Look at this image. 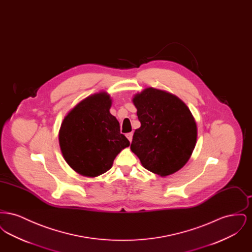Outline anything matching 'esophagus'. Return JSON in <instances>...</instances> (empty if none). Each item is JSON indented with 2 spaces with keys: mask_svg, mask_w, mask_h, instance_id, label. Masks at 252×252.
Returning <instances> with one entry per match:
<instances>
[{
  "mask_svg": "<svg viewBox=\"0 0 252 252\" xmlns=\"http://www.w3.org/2000/svg\"><path fill=\"white\" fill-rule=\"evenodd\" d=\"M132 137H133V133H132V132H129V133L126 134V138L128 139V141H129L130 143H131Z\"/></svg>",
  "mask_w": 252,
  "mask_h": 252,
  "instance_id": "34e87169",
  "label": "esophagus"
}]
</instances>
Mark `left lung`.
I'll list each match as a JSON object with an SVG mask.
<instances>
[{"label": "left lung", "mask_w": 252, "mask_h": 252, "mask_svg": "<svg viewBox=\"0 0 252 252\" xmlns=\"http://www.w3.org/2000/svg\"><path fill=\"white\" fill-rule=\"evenodd\" d=\"M141 127L131 151L145 169L165 177L183 167L196 143V125L188 107L177 96L147 88L133 98Z\"/></svg>", "instance_id": "1"}]
</instances>
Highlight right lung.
<instances>
[{"label":"right lung","instance_id":"obj_1","mask_svg":"<svg viewBox=\"0 0 252 252\" xmlns=\"http://www.w3.org/2000/svg\"><path fill=\"white\" fill-rule=\"evenodd\" d=\"M111 100L105 93L89 96L64 118L60 131L61 152L67 163L86 177L109 170L129 141L110 114Z\"/></svg>","mask_w":252,"mask_h":252}]
</instances>
